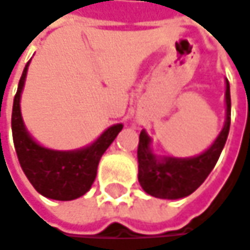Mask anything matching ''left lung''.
Returning <instances> with one entry per match:
<instances>
[{"instance_id":"1","label":"left lung","mask_w":250,"mask_h":250,"mask_svg":"<svg viewBox=\"0 0 250 250\" xmlns=\"http://www.w3.org/2000/svg\"><path fill=\"white\" fill-rule=\"evenodd\" d=\"M226 121L215 142L198 156L170 158L156 156L149 148L151 138L145 131L139 135L138 145V181L151 196L161 199H179L195 192L215 168L230 126V89L226 80Z\"/></svg>"}]
</instances>
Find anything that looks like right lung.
I'll return each mask as SVG.
<instances>
[{"label":"right lung","instance_id":"1","mask_svg":"<svg viewBox=\"0 0 250 250\" xmlns=\"http://www.w3.org/2000/svg\"><path fill=\"white\" fill-rule=\"evenodd\" d=\"M28 65L18 83L12 105V138L20 165L28 181L42 196L57 201H72L85 195L95 181L101 156L121 132L122 124L112 125L98 139L77 151H54L37 144L28 134L21 116L20 99L25 83Z\"/></svg>","mask_w":250,"mask_h":250}]
</instances>
